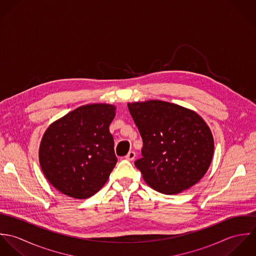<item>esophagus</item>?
Segmentation results:
<instances>
[{
  "instance_id": "obj_1",
  "label": "esophagus",
  "mask_w": 256,
  "mask_h": 256,
  "mask_svg": "<svg viewBox=\"0 0 256 256\" xmlns=\"http://www.w3.org/2000/svg\"><path fill=\"white\" fill-rule=\"evenodd\" d=\"M135 156H136L135 152H129L125 156V158H126L127 160H133L135 158Z\"/></svg>"
}]
</instances>
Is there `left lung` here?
I'll return each instance as SVG.
<instances>
[{
    "mask_svg": "<svg viewBox=\"0 0 256 256\" xmlns=\"http://www.w3.org/2000/svg\"><path fill=\"white\" fill-rule=\"evenodd\" d=\"M127 106L144 143L143 158L135 166L150 187L178 194L205 176L214 154V138L198 113L156 100Z\"/></svg>",
    "mask_w": 256,
    "mask_h": 256,
    "instance_id": "left-lung-1",
    "label": "left lung"
}]
</instances>
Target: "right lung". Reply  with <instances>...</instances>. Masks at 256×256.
Listing matches in <instances>:
<instances>
[{"label": "right lung", "mask_w": 256, "mask_h": 256, "mask_svg": "<svg viewBox=\"0 0 256 256\" xmlns=\"http://www.w3.org/2000/svg\"><path fill=\"white\" fill-rule=\"evenodd\" d=\"M115 114L113 104H86L46 129L39 146V164L46 180L58 191L86 199L108 182L117 162L110 132Z\"/></svg>", "instance_id": "1"}]
</instances>
